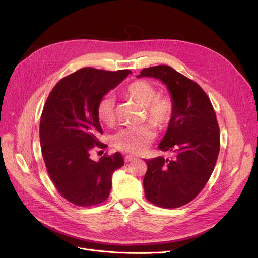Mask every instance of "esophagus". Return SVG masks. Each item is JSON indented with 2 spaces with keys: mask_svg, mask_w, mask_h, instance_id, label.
Here are the masks:
<instances>
[{
  "mask_svg": "<svg viewBox=\"0 0 258 258\" xmlns=\"http://www.w3.org/2000/svg\"><path fill=\"white\" fill-rule=\"evenodd\" d=\"M124 160H125V162H131V161L136 160V158L132 157V156H125V157H124Z\"/></svg>",
  "mask_w": 258,
  "mask_h": 258,
  "instance_id": "1",
  "label": "esophagus"
}]
</instances>
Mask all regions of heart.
Returning a JSON list of instances; mask_svg holds the SVG:
<instances>
[{
	"instance_id": "heart-1",
	"label": "heart",
	"mask_w": 258,
	"mask_h": 258,
	"mask_svg": "<svg viewBox=\"0 0 258 258\" xmlns=\"http://www.w3.org/2000/svg\"><path fill=\"white\" fill-rule=\"evenodd\" d=\"M126 97L144 106L147 117L159 127L166 126L172 117L173 102L166 95H157V89L146 80H136L125 90ZM97 117L104 124L112 125L115 121V100L111 95H105L97 104ZM155 138L151 125L131 126L120 130L113 138L118 150L130 154H141Z\"/></svg>"
}]
</instances>
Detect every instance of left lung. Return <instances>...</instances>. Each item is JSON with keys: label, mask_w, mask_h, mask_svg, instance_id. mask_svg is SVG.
Returning a JSON list of instances; mask_svg holds the SVG:
<instances>
[{"label": "left lung", "mask_w": 258, "mask_h": 258, "mask_svg": "<svg viewBox=\"0 0 258 258\" xmlns=\"http://www.w3.org/2000/svg\"><path fill=\"white\" fill-rule=\"evenodd\" d=\"M155 77L167 86L173 113L162 152L171 159L144 160L145 198L163 208H178L192 201L205 187L220 153V128L207 94L196 81L165 64L145 68L138 77Z\"/></svg>", "instance_id": "obj_1"}]
</instances>
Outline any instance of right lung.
Segmentation results:
<instances>
[{
  "instance_id": "obj_1",
  "label": "right lung",
  "mask_w": 258,
  "mask_h": 258,
  "mask_svg": "<svg viewBox=\"0 0 258 258\" xmlns=\"http://www.w3.org/2000/svg\"><path fill=\"white\" fill-rule=\"evenodd\" d=\"M130 70L105 71L88 67L60 79L50 92L39 123L42 155L52 183L72 204L83 207L104 202L112 188L114 171L123 166L120 153L93 161L102 128L97 104L117 87Z\"/></svg>"
}]
</instances>
